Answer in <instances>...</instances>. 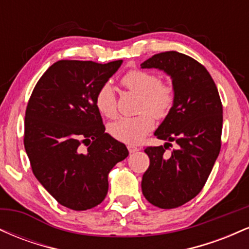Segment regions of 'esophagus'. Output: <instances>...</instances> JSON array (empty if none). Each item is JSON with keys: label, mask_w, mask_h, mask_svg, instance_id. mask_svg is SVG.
Returning <instances> with one entry per match:
<instances>
[{"label": "esophagus", "mask_w": 249, "mask_h": 249, "mask_svg": "<svg viewBox=\"0 0 249 249\" xmlns=\"http://www.w3.org/2000/svg\"><path fill=\"white\" fill-rule=\"evenodd\" d=\"M127 148H128V152H130V153H134V152H137V151H139L138 147L132 146V145H130V146H127Z\"/></svg>", "instance_id": "obj_1"}]
</instances>
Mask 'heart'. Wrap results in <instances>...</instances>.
Masks as SVG:
<instances>
[{
	"label": "heart",
	"mask_w": 249,
	"mask_h": 249,
	"mask_svg": "<svg viewBox=\"0 0 249 249\" xmlns=\"http://www.w3.org/2000/svg\"><path fill=\"white\" fill-rule=\"evenodd\" d=\"M122 84L141 96L138 111L142 113L136 117H122L118 121L111 123L108 125V132L117 141L134 145L152 131L154 126L152 115L160 119L168 115L173 107L176 93L172 85L160 82L159 76L150 71L138 69L128 71L123 76ZM95 104L97 110L104 117H116V93L110 83H105L97 90Z\"/></svg>",
	"instance_id": "b5f03b06"
}]
</instances>
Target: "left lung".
Returning <instances> with one entry per match:
<instances>
[{
	"label": "left lung",
	"instance_id": "8db88e82",
	"mask_svg": "<svg viewBox=\"0 0 249 249\" xmlns=\"http://www.w3.org/2000/svg\"><path fill=\"white\" fill-rule=\"evenodd\" d=\"M142 69L164 71L172 79L173 107L154 136L164 146H150L145 153L150 166L142 180L148 202L159 208H176L198 196L221 147L222 104L206 68L192 57L166 51L141 64ZM177 150L164 153L170 142Z\"/></svg>",
	"mask_w": 249,
	"mask_h": 249
}]
</instances>
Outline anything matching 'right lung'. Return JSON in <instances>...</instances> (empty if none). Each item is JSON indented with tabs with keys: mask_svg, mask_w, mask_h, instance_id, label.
<instances>
[{
	"mask_svg": "<svg viewBox=\"0 0 249 249\" xmlns=\"http://www.w3.org/2000/svg\"><path fill=\"white\" fill-rule=\"evenodd\" d=\"M122 63H53L28 103L24 147L31 170L42 186L70 210L101 204L107 194L108 173L128 156L126 146L105 132L95 104L97 90Z\"/></svg>",
	"mask_w": 249,
	"mask_h": 249,
	"instance_id": "1",
	"label": "right lung"
}]
</instances>
